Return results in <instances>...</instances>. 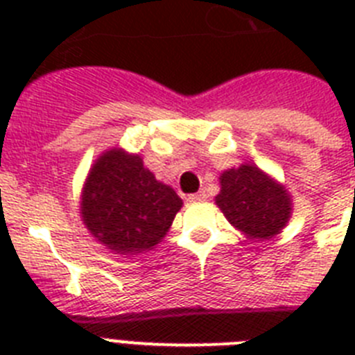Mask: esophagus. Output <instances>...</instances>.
Here are the masks:
<instances>
[{"instance_id": "obj_1", "label": "esophagus", "mask_w": 355, "mask_h": 355, "mask_svg": "<svg viewBox=\"0 0 355 355\" xmlns=\"http://www.w3.org/2000/svg\"><path fill=\"white\" fill-rule=\"evenodd\" d=\"M205 199H206L205 192H197V193H192V196H188V200H190V202H202Z\"/></svg>"}]
</instances>
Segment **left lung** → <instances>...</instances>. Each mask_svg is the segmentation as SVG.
Listing matches in <instances>:
<instances>
[{"instance_id": "left-lung-1", "label": "left lung", "mask_w": 355, "mask_h": 355, "mask_svg": "<svg viewBox=\"0 0 355 355\" xmlns=\"http://www.w3.org/2000/svg\"><path fill=\"white\" fill-rule=\"evenodd\" d=\"M215 205L249 240H272L283 233L293 213L288 188L254 163L227 168L218 178Z\"/></svg>"}]
</instances>
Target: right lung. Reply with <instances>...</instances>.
<instances>
[{"label": "right lung", "mask_w": 355, "mask_h": 355, "mask_svg": "<svg viewBox=\"0 0 355 355\" xmlns=\"http://www.w3.org/2000/svg\"><path fill=\"white\" fill-rule=\"evenodd\" d=\"M181 208V197L156 180L142 156L112 147L87 174L80 215L99 243L128 258L155 249Z\"/></svg>", "instance_id": "right-lung-1"}]
</instances>
